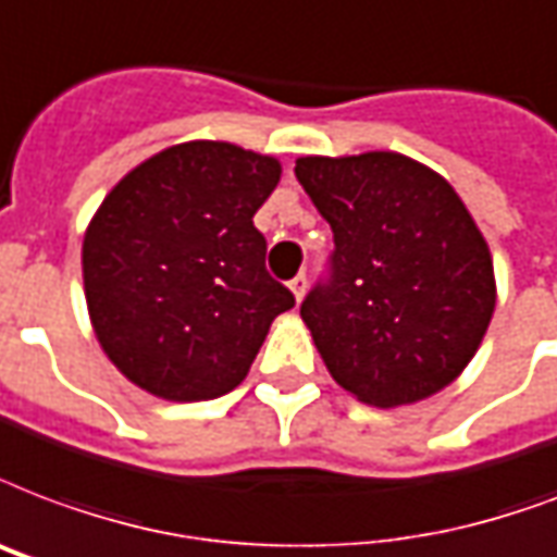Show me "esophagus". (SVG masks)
<instances>
[{"mask_svg":"<svg viewBox=\"0 0 557 557\" xmlns=\"http://www.w3.org/2000/svg\"><path fill=\"white\" fill-rule=\"evenodd\" d=\"M288 288H292V295H295L297 300H304V295H307V274H297V277L288 283Z\"/></svg>","mask_w":557,"mask_h":557,"instance_id":"1","label":"esophagus"}]
</instances>
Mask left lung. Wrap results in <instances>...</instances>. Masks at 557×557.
<instances>
[{"label":"left lung","mask_w":557,"mask_h":557,"mask_svg":"<svg viewBox=\"0 0 557 557\" xmlns=\"http://www.w3.org/2000/svg\"><path fill=\"white\" fill-rule=\"evenodd\" d=\"M295 175L333 227L330 274L300 304L326 371L380 409L441 392L496 307L491 250L456 189L394 151L300 157Z\"/></svg>","instance_id":"8db88e82"}]
</instances>
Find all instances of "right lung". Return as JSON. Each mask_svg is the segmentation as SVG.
I'll return each mask as SVG.
<instances>
[{
    "label": "right lung",
    "instance_id": "1",
    "mask_svg": "<svg viewBox=\"0 0 557 557\" xmlns=\"http://www.w3.org/2000/svg\"><path fill=\"white\" fill-rule=\"evenodd\" d=\"M274 157L195 139L127 172L84 236V295L101 350L175 403L233 392L295 295L265 271L253 215Z\"/></svg>",
    "mask_w": 557,
    "mask_h": 557
}]
</instances>
